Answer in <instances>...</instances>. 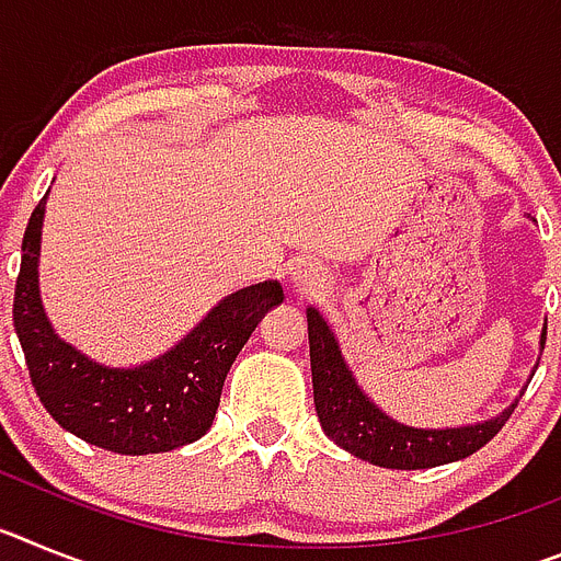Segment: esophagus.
I'll return each instance as SVG.
<instances>
[{
	"instance_id": "34e87169",
	"label": "esophagus",
	"mask_w": 561,
	"mask_h": 561,
	"mask_svg": "<svg viewBox=\"0 0 561 561\" xmlns=\"http://www.w3.org/2000/svg\"><path fill=\"white\" fill-rule=\"evenodd\" d=\"M291 284L297 286L300 291H317L320 286H323V275H320V270H317L311 261H300V264H295V270H291Z\"/></svg>"
}]
</instances>
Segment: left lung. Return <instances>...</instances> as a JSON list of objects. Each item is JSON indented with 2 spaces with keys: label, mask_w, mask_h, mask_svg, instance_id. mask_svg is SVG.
<instances>
[{
  "label": "left lung",
  "mask_w": 561,
  "mask_h": 561,
  "mask_svg": "<svg viewBox=\"0 0 561 561\" xmlns=\"http://www.w3.org/2000/svg\"><path fill=\"white\" fill-rule=\"evenodd\" d=\"M306 317H309V356L317 419L336 447L368 460V463L385 466V469H433V466L469 458L503 430L512 410L517 408V401H514L512 408L494 419L483 421V424H469V427L419 430L399 424L362 393L354 374L342 359L334 331L329 329L323 314L309 309ZM545 336H548V325L542 329L539 348H545Z\"/></svg>",
  "instance_id": "8db88e82"
}]
</instances>
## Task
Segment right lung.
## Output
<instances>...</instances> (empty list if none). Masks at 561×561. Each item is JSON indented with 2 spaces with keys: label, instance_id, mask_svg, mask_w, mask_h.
<instances>
[{
  "label": "right lung",
  "instance_id": "right-lung-1",
  "mask_svg": "<svg viewBox=\"0 0 561 561\" xmlns=\"http://www.w3.org/2000/svg\"><path fill=\"white\" fill-rule=\"evenodd\" d=\"M47 196L22 238L13 329L30 381L67 433L121 455L171 453L210 430L227 370L272 306L284 304L277 280L227 295L185 340L137 368H106L53 331L38 295V250Z\"/></svg>",
  "mask_w": 561,
  "mask_h": 561
}]
</instances>
